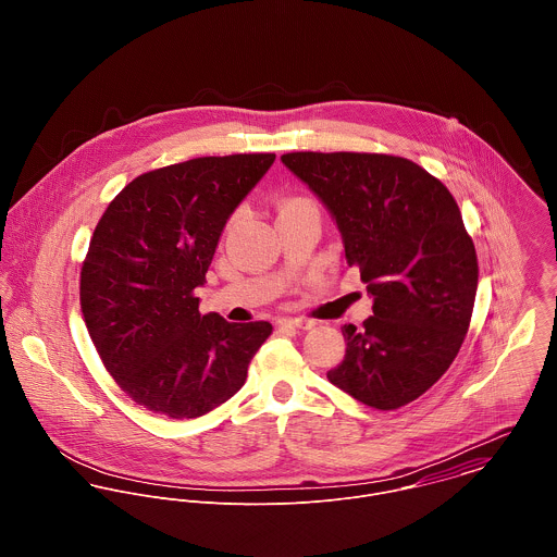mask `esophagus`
I'll list each match as a JSON object with an SVG mask.
<instances>
[{
  "label": "esophagus",
  "mask_w": 557,
  "mask_h": 557,
  "mask_svg": "<svg viewBox=\"0 0 557 557\" xmlns=\"http://www.w3.org/2000/svg\"><path fill=\"white\" fill-rule=\"evenodd\" d=\"M281 327H298V330H311L315 325L313 319L305 318H283L276 321Z\"/></svg>",
  "instance_id": "34e87169"
}]
</instances>
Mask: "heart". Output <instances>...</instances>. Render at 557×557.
<instances>
[{"label":"heart","instance_id":"b5f03b06","mask_svg":"<svg viewBox=\"0 0 557 557\" xmlns=\"http://www.w3.org/2000/svg\"><path fill=\"white\" fill-rule=\"evenodd\" d=\"M287 201H298V199H287ZM287 201H285V203H287Z\"/></svg>","mask_w":557,"mask_h":557}]
</instances>
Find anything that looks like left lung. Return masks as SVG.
<instances>
[{"mask_svg": "<svg viewBox=\"0 0 557 557\" xmlns=\"http://www.w3.org/2000/svg\"><path fill=\"white\" fill-rule=\"evenodd\" d=\"M283 164L332 214L373 315L343 325V362L327 380L349 397L397 409L424 395L468 334L478 287L474 242L450 190L411 160L292 152Z\"/></svg>", "mask_w": 557, "mask_h": 557, "instance_id": "1", "label": "left lung"}]
</instances>
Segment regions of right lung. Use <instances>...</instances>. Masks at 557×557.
Listing matches in <instances>:
<instances>
[{
  "mask_svg": "<svg viewBox=\"0 0 557 557\" xmlns=\"http://www.w3.org/2000/svg\"><path fill=\"white\" fill-rule=\"evenodd\" d=\"M274 159L203 157L148 171L98 221L81 268V311L104 369L137 405L197 418L244 386L272 325L201 315L195 289Z\"/></svg>",
  "mask_w": 557,
  "mask_h": 557,
  "instance_id": "1",
  "label": "right lung"
}]
</instances>
